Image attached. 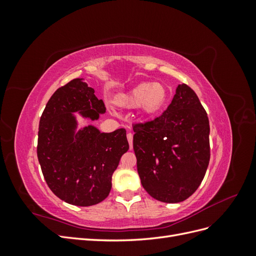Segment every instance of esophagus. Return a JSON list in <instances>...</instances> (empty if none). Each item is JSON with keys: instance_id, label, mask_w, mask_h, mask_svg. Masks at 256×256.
<instances>
[{"instance_id": "34e87169", "label": "esophagus", "mask_w": 256, "mask_h": 256, "mask_svg": "<svg viewBox=\"0 0 256 256\" xmlns=\"http://www.w3.org/2000/svg\"><path fill=\"white\" fill-rule=\"evenodd\" d=\"M127 138H128V142H129L130 150H132V140H134L132 134H127Z\"/></svg>"}]
</instances>
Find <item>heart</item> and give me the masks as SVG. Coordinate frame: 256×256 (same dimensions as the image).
<instances>
[{"instance_id":"obj_1","label":"heart","mask_w":256,"mask_h":256,"mask_svg":"<svg viewBox=\"0 0 256 256\" xmlns=\"http://www.w3.org/2000/svg\"><path fill=\"white\" fill-rule=\"evenodd\" d=\"M168 95V88L162 83L144 82L136 85L125 94L116 97L115 102L126 109L141 106L145 114L152 115L164 106Z\"/></svg>"}]
</instances>
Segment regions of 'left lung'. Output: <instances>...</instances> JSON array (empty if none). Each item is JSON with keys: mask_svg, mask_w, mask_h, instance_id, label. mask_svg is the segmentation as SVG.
I'll list each match as a JSON object with an SVG mask.
<instances>
[{"mask_svg": "<svg viewBox=\"0 0 256 256\" xmlns=\"http://www.w3.org/2000/svg\"><path fill=\"white\" fill-rule=\"evenodd\" d=\"M138 173L148 194L180 203L196 192L210 158L209 120L188 85L180 84L159 118L134 126Z\"/></svg>", "mask_w": 256, "mask_h": 256, "instance_id": "8db88e82", "label": "left lung"}]
</instances>
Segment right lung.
I'll return each instance as SVG.
<instances>
[{
    "instance_id": "right-lung-1",
    "label": "right lung",
    "mask_w": 256,
    "mask_h": 256,
    "mask_svg": "<svg viewBox=\"0 0 256 256\" xmlns=\"http://www.w3.org/2000/svg\"><path fill=\"white\" fill-rule=\"evenodd\" d=\"M74 113L92 122L106 113L102 99L83 78L72 80L49 99L40 120L37 157L54 194L85 207L109 196L112 175L129 144L124 128L113 132L94 125L79 128Z\"/></svg>"
}]
</instances>
